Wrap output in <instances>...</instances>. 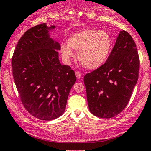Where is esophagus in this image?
<instances>
[{
    "label": "esophagus",
    "instance_id": "obj_1",
    "mask_svg": "<svg viewBox=\"0 0 151 151\" xmlns=\"http://www.w3.org/2000/svg\"><path fill=\"white\" fill-rule=\"evenodd\" d=\"M75 74H76V77H77V78L78 79H80L81 77V74L80 72H77V71H76Z\"/></svg>",
    "mask_w": 151,
    "mask_h": 151
}]
</instances>
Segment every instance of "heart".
<instances>
[{
	"label": "heart",
	"mask_w": 151,
	"mask_h": 151,
	"mask_svg": "<svg viewBox=\"0 0 151 151\" xmlns=\"http://www.w3.org/2000/svg\"><path fill=\"white\" fill-rule=\"evenodd\" d=\"M112 40L108 32L97 29H84L68 39V45L62 44L61 52L66 60L73 57L72 50H78L79 63L88 70H96L108 58Z\"/></svg>",
	"instance_id": "heart-1"
}]
</instances>
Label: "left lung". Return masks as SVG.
I'll list each match as a JSON object with an SVG mask.
<instances>
[{
  "label": "left lung",
  "instance_id": "left-lung-1",
  "mask_svg": "<svg viewBox=\"0 0 151 151\" xmlns=\"http://www.w3.org/2000/svg\"><path fill=\"white\" fill-rule=\"evenodd\" d=\"M139 67L136 43L129 32L120 31L106 62L84 77L90 112L103 119L120 114L131 99Z\"/></svg>",
  "mask_w": 151,
  "mask_h": 151
}]
</instances>
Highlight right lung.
Wrapping results in <instances>:
<instances>
[{"label": "right lung", "mask_w": 151, "mask_h": 151, "mask_svg": "<svg viewBox=\"0 0 151 151\" xmlns=\"http://www.w3.org/2000/svg\"><path fill=\"white\" fill-rule=\"evenodd\" d=\"M54 28L42 23L27 30L19 40L11 62L22 104L31 115L43 121L63 114L77 79L70 66L60 64V45L49 34Z\"/></svg>", "instance_id": "add662e5"}]
</instances>
